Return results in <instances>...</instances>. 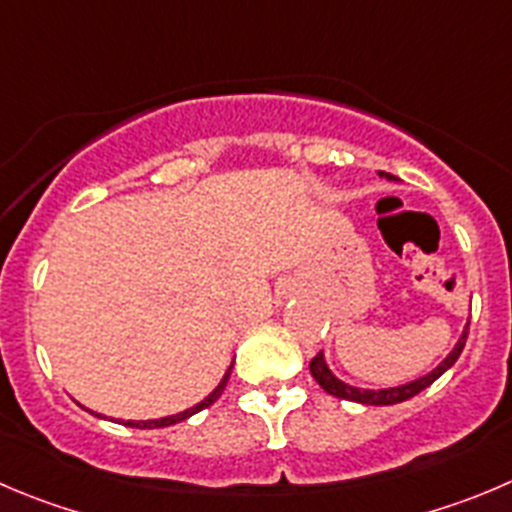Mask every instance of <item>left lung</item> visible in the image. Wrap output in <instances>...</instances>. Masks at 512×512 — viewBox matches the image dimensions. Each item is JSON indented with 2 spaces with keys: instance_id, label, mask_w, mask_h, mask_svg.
I'll return each mask as SVG.
<instances>
[{
  "instance_id": "left-lung-1",
  "label": "left lung",
  "mask_w": 512,
  "mask_h": 512,
  "mask_svg": "<svg viewBox=\"0 0 512 512\" xmlns=\"http://www.w3.org/2000/svg\"><path fill=\"white\" fill-rule=\"evenodd\" d=\"M379 176H384V179H394V176L384 174V171H379ZM467 331H470V321H467L465 328H462L455 348H452V351L447 353L442 361H439V366H434L429 374L419 376V379H414V381H407V384L389 386V389H361V386L346 384V381H341L331 369H328L323 351L318 353L313 361H310V374H313V379L321 384V389H326L331 396H338V399L358 401V404H371V407H389V404H399V401H407V399H412V396H417L419 391H424L429 384H434V381H437L444 371L452 369L457 358H460L462 348H465Z\"/></svg>"
}]
</instances>
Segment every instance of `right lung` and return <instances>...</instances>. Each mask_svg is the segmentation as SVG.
Returning <instances> with one entry per match:
<instances>
[{"mask_svg": "<svg viewBox=\"0 0 512 512\" xmlns=\"http://www.w3.org/2000/svg\"><path fill=\"white\" fill-rule=\"evenodd\" d=\"M229 374H232V364H229V369L224 371L222 381H219V384L214 386V389L209 391V394L204 396V399L199 401V404H194V407L184 409V412L171 414V417H161V419H141V422H133V419H128V422H121V424H126V427H136V429H159V427H171V424H176V422H184V419L194 417V414L202 412V409L212 407L214 401H217L219 396H222L224 386H227V381H229ZM93 414H95V412H93ZM95 417H100V414H95Z\"/></svg>", "mask_w": 512, "mask_h": 512, "instance_id": "obj_1", "label": "right lung"}]
</instances>
